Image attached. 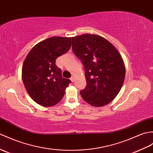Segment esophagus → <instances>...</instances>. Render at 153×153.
I'll list each match as a JSON object with an SVG mask.
<instances>
[{
    "instance_id": "esophagus-1",
    "label": "esophagus",
    "mask_w": 153,
    "mask_h": 153,
    "mask_svg": "<svg viewBox=\"0 0 153 153\" xmlns=\"http://www.w3.org/2000/svg\"><path fill=\"white\" fill-rule=\"evenodd\" d=\"M70 80H71V81H72V83H74V81H75V77H72L70 78Z\"/></svg>"
}]
</instances>
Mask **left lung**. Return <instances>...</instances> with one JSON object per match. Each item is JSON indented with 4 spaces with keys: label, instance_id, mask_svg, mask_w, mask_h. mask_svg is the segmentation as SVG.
Returning a JSON list of instances; mask_svg holds the SVG:
<instances>
[{
    "label": "left lung",
    "instance_id": "left-lung-1",
    "mask_svg": "<svg viewBox=\"0 0 153 153\" xmlns=\"http://www.w3.org/2000/svg\"><path fill=\"white\" fill-rule=\"evenodd\" d=\"M73 51L84 66L87 86L80 91L93 107L108 104L119 94L125 77V66L119 52L99 35L84 34L72 38Z\"/></svg>",
    "mask_w": 153,
    "mask_h": 153
}]
</instances>
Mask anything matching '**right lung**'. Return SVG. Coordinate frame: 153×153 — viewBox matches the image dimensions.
<instances>
[{
	"label": "right lung",
	"instance_id": "1",
	"mask_svg": "<svg viewBox=\"0 0 153 153\" xmlns=\"http://www.w3.org/2000/svg\"><path fill=\"white\" fill-rule=\"evenodd\" d=\"M70 47V37L53 36L35 45L26 56L22 67L23 82L37 104L50 107L62 100L70 80L62 77L55 62Z\"/></svg>",
	"mask_w": 153,
	"mask_h": 153
}]
</instances>
